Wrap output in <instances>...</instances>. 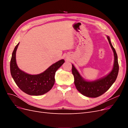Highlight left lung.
<instances>
[{
	"label": "left lung",
	"instance_id": "left-lung-1",
	"mask_svg": "<svg viewBox=\"0 0 128 128\" xmlns=\"http://www.w3.org/2000/svg\"><path fill=\"white\" fill-rule=\"evenodd\" d=\"M107 38L113 50L114 56L113 69L108 75L95 80H86L72 64V73L74 77V83L77 90L88 97L96 98L102 95L110 88L117 78L119 69L118 56L111 43L110 37L107 36Z\"/></svg>",
	"mask_w": 128,
	"mask_h": 128
}]
</instances>
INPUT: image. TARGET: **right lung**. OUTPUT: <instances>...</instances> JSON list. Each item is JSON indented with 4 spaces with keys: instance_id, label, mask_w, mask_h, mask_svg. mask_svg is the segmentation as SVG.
<instances>
[{
    "instance_id": "add662e5",
    "label": "right lung",
    "mask_w": 128,
    "mask_h": 128,
    "mask_svg": "<svg viewBox=\"0 0 128 128\" xmlns=\"http://www.w3.org/2000/svg\"><path fill=\"white\" fill-rule=\"evenodd\" d=\"M19 43L15 46L12 55L10 63L11 75L21 90L31 96H40L48 92L55 83L56 70L64 62V59L52 64L40 74L30 75L19 69L16 61V52Z\"/></svg>"
}]
</instances>
